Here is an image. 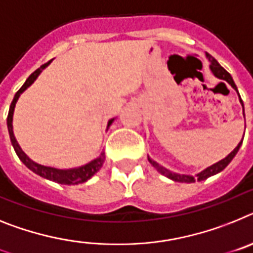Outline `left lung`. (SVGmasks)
<instances>
[{"label":"left lung","instance_id":"obj_1","mask_svg":"<svg viewBox=\"0 0 253 253\" xmlns=\"http://www.w3.org/2000/svg\"><path fill=\"white\" fill-rule=\"evenodd\" d=\"M206 57H208L209 61H210V66H209V67H210V70H211L212 75H214L215 78L220 79V80L227 81L228 84H229L230 86L233 87V89L236 90L237 93H238L236 84H234V81H233V78L230 76L229 72H228L227 70H224L223 67L219 65L218 61L215 60L214 57H211L209 53H206ZM238 96H239V102H241V104H242V107H243V102H242V99H241V95H239V93H238ZM243 114H245V108H243ZM242 141H243V140H241V142H239L236 148H234V150H233L230 154H228L227 157L224 158V159L219 160L218 163H215V164H212V166L208 167V168H205L204 170H201L200 173H197L196 175L179 174V173H174V172H172V170H169V169L164 168L163 166H159L157 162H154V160L150 159L149 157H148V159H149V162H150L151 166L157 169L158 172L162 173V174L166 175V177H168L169 179H172V181H174V182H184V183H192V182H195V181H205V179H208L209 177H211V175L218 174L219 172H221V170H223V169L225 168V167H227L228 164L230 163V162H232L233 158L236 157V154L238 153L239 148H241V145H242Z\"/></svg>","mask_w":253,"mask_h":253}]
</instances>
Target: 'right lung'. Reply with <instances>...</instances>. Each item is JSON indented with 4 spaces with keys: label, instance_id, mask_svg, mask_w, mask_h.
I'll return each instance as SVG.
<instances>
[{
    "label": "right lung",
    "instance_id": "add662e5",
    "mask_svg": "<svg viewBox=\"0 0 253 253\" xmlns=\"http://www.w3.org/2000/svg\"><path fill=\"white\" fill-rule=\"evenodd\" d=\"M52 61H49L48 63H44V65H42L38 70H35L32 75H30L28 80L24 83L23 86L19 89L16 94H15L14 99L11 102L10 105V109H8V116H7V128H8V135H10V140H11V144L14 146L15 149V153L17 154V157L19 159L25 164L30 170L35 173V174L41 175L43 178H47L49 181H53L57 182V183H61V184H79V183H84L86 182L87 179H90L95 174L98 170L103 167V163H104V159H105V155H104V151L100 154L99 157L96 158V159L91 160L85 166H81L78 167V168H70V169H58V168H53V167H47V166H42V164L35 163L30 159L28 155L23 151V149L20 148V145L19 142L16 141L15 139V135H14V129H12V117H14V111H15V105H16L17 99L20 98L21 94L25 91L30 85L37 80V78L39 76L43 70L47 67ZM114 121V118L108 121V125H107V129L109 128V126L112 125V122Z\"/></svg>",
    "mask_w": 253,
    "mask_h": 253
}]
</instances>
